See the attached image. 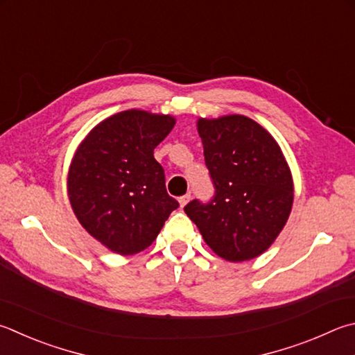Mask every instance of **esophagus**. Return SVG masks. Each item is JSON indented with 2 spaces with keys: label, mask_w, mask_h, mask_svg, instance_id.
I'll return each instance as SVG.
<instances>
[{
  "label": "esophagus",
  "mask_w": 355,
  "mask_h": 355,
  "mask_svg": "<svg viewBox=\"0 0 355 355\" xmlns=\"http://www.w3.org/2000/svg\"><path fill=\"white\" fill-rule=\"evenodd\" d=\"M189 200H191V194H186V196L178 198V203H180V206H182V208H184V206L189 203Z\"/></svg>",
  "instance_id": "obj_1"
}]
</instances>
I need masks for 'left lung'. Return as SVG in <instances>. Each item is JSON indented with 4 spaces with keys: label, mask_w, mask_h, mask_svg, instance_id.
Instances as JSON below:
<instances>
[{
    "label": "left lung",
    "mask_w": 355,
    "mask_h": 355,
    "mask_svg": "<svg viewBox=\"0 0 355 355\" xmlns=\"http://www.w3.org/2000/svg\"><path fill=\"white\" fill-rule=\"evenodd\" d=\"M197 130L216 194L208 203L192 200L184 212L217 256L253 259L275 242L292 211L287 161L272 135L247 116L200 118Z\"/></svg>",
    "instance_id": "8db88e82"
}]
</instances>
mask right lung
<instances>
[{"label": "right lung", "mask_w": 355, "mask_h": 355, "mask_svg": "<svg viewBox=\"0 0 355 355\" xmlns=\"http://www.w3.org/2000/svg\"><path fill=\"white\" fill-rule=\"evenodd\" d=\"M173 125L171 114L125 110L99 122L77 147L68 171L71 208L113 253L146 250L178 208L153 157Z\"/></svg>", "instance_id": "add662e5"}]
</instances>
